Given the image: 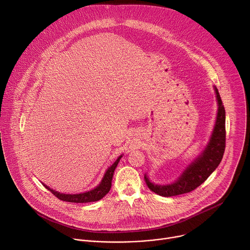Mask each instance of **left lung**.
Listing matches in <instances>:
<instances>
[{
    "mask_svg": "<svg viewBox=\"0 0 250 250\" xmlns=\"http://www.w3.org/2000/svg\"><path fill=\"white\" fill-rule=\"evenodd\" d=\"M215 92L218 102V112L214 130L207 147L202 154L186 168L179 179L174 183L162 186L153 184L145 175L144 180L146 185L156 194L170 197L193 191L201 185L220 164L225 150V109L216 88Z\"/></svg>",
    "mask_w": 250,
    "mask_h": 250,
    "instance_id": "left-lung-1",
    "label": "left lung"
}]
</instances>
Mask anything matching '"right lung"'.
<instances>
[{
	"label": "right lung",
	"mask_w": 250,
	"mask_h": 250,
	"mask_svg": "<svg viewBox=\"0 0 250 250\" xmlns=\"http://www.w3.org/2000/svg\"><path fill=\"white\" fill-rule=\"evenodd\" d=\"M122 156L118 157V159L113 163V165L111 167L108 168V170L106 171V173L101 181V183L96 187L95 189L88 191V192H84V193H80V194H63L60 193V192L54 191L53 189H50L47 185H44L48 190L51 191V193L54 194L57 198H59L62 201H66V202H73V203H88V202H94V201H98L100 199H102L111 188L112 185V178H113V174L114 171L116 169L120 159Z\"/></svg>",
	"instance_id": "add662e5"
}]
</instances>
